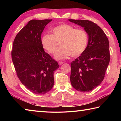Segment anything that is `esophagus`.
Masks as SVG:
<instances>
[{
  "instance_id": "1",
  "label": "esophagus",
  "mask_w": 121,
  "mask_h": 121,
  "mask_svg": "<svg viewBox=\"0 0 121 121\" xmlns=\"http://www.w3.org/2000/svg\"><path fill=\"white\" fill-rule=\"evenodd\" d=\"M58 63H59V65H62V64L63 63V62H62V61H59Z\"/></svg>"
}]
</instances>
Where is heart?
<instances>
[{
  "label": "heart",
  "instance_id": "b5f03b06",
  "mask_svg": "<svg viewBox=\"0 0 121 121\" xmlns=\"http://www.w3.org/2000/svg\"><path fill=\"white\" fill-rule=\"evenodd\" d=\"M52 34H45L41 38L43 48L50 54L55 53L58 43L61 47L56 50L55 57L57 60H64L70 55L78 57L84 53L88 42V36L85 30L68 24H62L53 27Z\"/></svg>",
  "mask_w": 121,
  "mask_h": 121
}]
</instances>
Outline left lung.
I'll list each match as a JSON object with an SVG mask.
<instances>
[{"instance_id":"8db88e82","label":"left lung","mask_w":121,"mask_h":121,"mask_svg":"<svg viewBox=\"0 0 121 121\" xmlns=\"http://www.w3.org/2000/svg\"><path fill=\"white\" fill-rule=\"evenodd\" d=\"M69 20L84 27L88 34L85 51L71 63L70 81L77 91L88 92L104 80L110 59L109 40L103 30L93 22Z\"/></svg>"}]
</instances>
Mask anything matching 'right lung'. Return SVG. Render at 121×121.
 Here are the masks:
<instances>
[{
    "mask_svg": "<svg viewBox=\"0 0 121 121\" xmlns=\"http://www.w3.org/2000/svg\"><path fill=\"white\" fill-rule=\"evenodd\" d=\"M52 20H32L15 36L11 57L17 75L30 91L47 93L54 84L53 73L58 62L46 53L41 43V35Z\"/></svg>",
    "mask_w": 121,
    "mask_h": 121,
    "instance_id": "obj_1",
    "label": "right lung"
}]
</instances>
